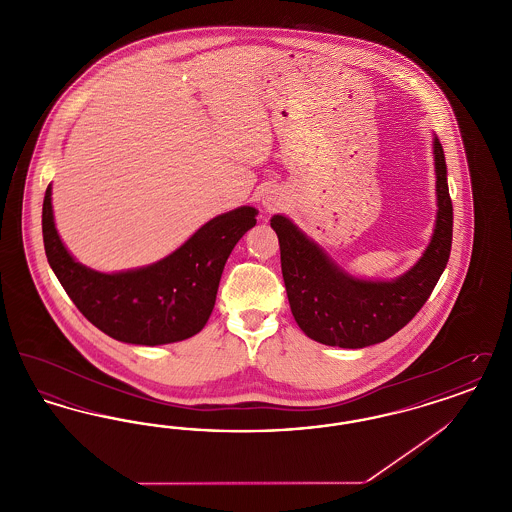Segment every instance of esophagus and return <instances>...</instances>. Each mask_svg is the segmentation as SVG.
<instances>
[{
    "label": "esophagus",
    "mask_w": 512,
    "mask_h": 512,
    "mask_svg": "<svg viewBox=\"0 0 512 512\" xmlns=\"http://www.w3.org/2000/svg\"><path fill=\"white\" fill-rule=\"evenodd\" d=\"M263 207L267 209L268 213L276 211L280 207V197L274 194V192H267V195L263 197Z\"/></svg>",
    "instance_id": "34e87169"
}]
</instances>
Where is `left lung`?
I'll use <instances>...</instances> for the list:
<instances>
[{"mask_svg":"<svg viewBox=\"0 0 512 512\" xmlns=\"http://www.w3.org/2000/svg\"><path fill=\"white\" fill-rule=\"evenodd\" d=\"M438 217L418 263L395 280H361L341 270L292 220L274 215L282 276L293 318L311 340L361 349L391 338L428 301L447 267L453 242V203L443 147L434 138Z\"/></svg>","mask_w":512,"mask_h":512,"instance_id":"obj_1","label":"left lung"}]
</instances>
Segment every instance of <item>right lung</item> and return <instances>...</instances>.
Wrapping results in <instances>:
<instances>
[{
  "mask_svg": "<svg viewBox=\"0 0 512 512\" xmlns=\"http://www.w3.org/2000/svg\"><path fill=\"white\" fill-rule=\"evenodd\" d=\"M255 215L253 207H238L203 224L186 244L149 267L103 274L74 261L61 242L49 184L42 234L49 267L84 317L113 340L163 345L203 330L215 307L226 259L255 226Z\"/></svg>",
  "mask_w": 512,
  "mask_h": 512,
  "instance_id": "right-lung-1",
  "label": "right lung"
}]
</instances>
